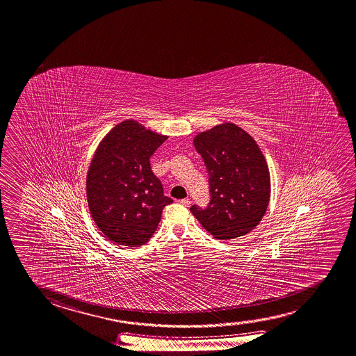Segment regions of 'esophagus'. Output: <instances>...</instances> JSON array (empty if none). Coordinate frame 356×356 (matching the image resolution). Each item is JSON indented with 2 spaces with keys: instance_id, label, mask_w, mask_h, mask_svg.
Returning <instances> with one entry per match:
<instances>
[{
  "instance_id": "1",
  "label": "esophagus",
  "mask_w": 356,
  "mask_h": 356,
  "mask_svg": "<svg viewBox=\"0 0 356 356\" xmlns=\"http://www.w3.org/2000/svg\"><path fill=\"white\" fill-rule=\"evenodd\" d=\"M180 204H182V206H190V204H191V201H190V198H184V200H181Z\"/></svg>"
}]
</instances>
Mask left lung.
<instances>
[{
    "instance_id": "8db88e82",
    "label": "left lung",
    "mask_w": 356,
    "mask_h": 356,
    "mask_svg": "<svg viewBox=\"0 0 356 356\" xmlns=\"http://www.w3.org/2000/svg\"><path fill=\"white\" fill-rule=\"evenodd\" d=\"M193 145L209 172L210 204L190 211L217 239L245 236L258 226L268 207L270 176L251 135L232 122L200 133Z\"/></svg>"
}]
</instances>
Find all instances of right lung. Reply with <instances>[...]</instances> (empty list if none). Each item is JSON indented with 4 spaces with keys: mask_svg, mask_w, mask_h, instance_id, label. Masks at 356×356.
<instances>
[{
    "mask_svg": "<svg viewBox=\"0 0 356 356\" xmlns=\"http://www.w3.org/2000/svg\"><path fill=\"white\" fill-rule=\"evenodd\" d=\"M166 139L128 119L97 147L87 174L88 206L111 242L144 245L156 231L163 207L172 202L150 166L152 154Z\"/></svg>",
    "mask_w": 356,
    "mask_h": 356,
    "instance_id": "right-lung-1",
    "label": "right lung"
}]
</instances>
